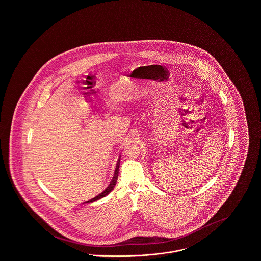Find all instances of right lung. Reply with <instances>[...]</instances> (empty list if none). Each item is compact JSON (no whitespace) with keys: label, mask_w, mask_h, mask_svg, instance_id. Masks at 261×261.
<instances>
[{"label":"right lung","mask_w":261,"mask_h":261,"mask_svg":"<svg viewBox=\"0 0 261 261\" xmlns=\"http://www.w3.org/2000/svg\"><path fill=\"white\" fill-rule=\"evenodd\" d=\"M119 162H120V159H118V161H117L116 169H115V171H114V176H113L112 182L110 183V185L106 188V190H105L103 192H101L100 194H99L97 197H95L94 199H90V200L87 201V202H93V201H96V200H98V199H101V198L106 197L108 194H110V193L112 192V190H113V188L115 186V184H116V181H117V177H118V169H119V164H120Z\"/></svg>","instance_id":"1"}]
</instances>
